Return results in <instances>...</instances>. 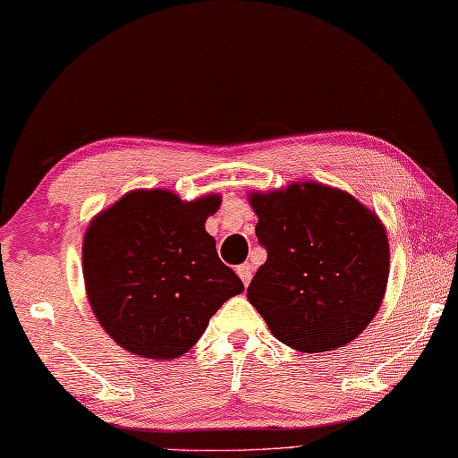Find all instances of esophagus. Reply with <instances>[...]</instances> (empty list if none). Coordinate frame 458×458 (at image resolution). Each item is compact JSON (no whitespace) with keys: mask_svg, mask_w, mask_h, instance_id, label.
I'll return each instance as SVG.
<instances>
[{"mask_svg":"<svg viewBox=\"0 0 458 458\" xmlns=\"http://www.w3.org/2000/svg\"><path fill=\"white\" fill-rule=\"evenodd\" d=\"M237 275H239V278L242 281V284L247 286L250 283V276H253V267H250L249 263H242V265L237 267Z\"/></svg>","mask_w":458,"mask_h":458,"instance_id":"1","label":"esophagus"}]
</instances>
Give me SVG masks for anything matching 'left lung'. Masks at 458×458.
<instances>
[{"mask_svg": "<svg viewBox=\"0 0 458 458\" xmlns=\"http://www.w3.org/2000/svg\"><path fill=\"white\" fill-rule=\"evenodd\" d=\"M267 260L249 302L278 342L304 353L344 348L384 302L389 242L384 223L352 193L318 182L250 191Z\"/></svg>", "mask_w": 458, "mask_h": 458, "instance_id": "obj_1", "label": "left lung"}]
</instances>
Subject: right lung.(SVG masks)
<instances>
[{
  "mask_svg": "<svg viewBox=\"0 0 458 458\" xmlns=\"http://www.w3.org/2000/svg\"><path fill=\"white\" fill-rule=\"evenodd\" d=\"M219 205V193L185 201L164 188L134 190L92 217L82 239L87 298L120 348L180 358L223 302L245 291L205 231Z\"/></svg>",
  "mask_w": 458,
  "mask_h": 458,
  "instance_id": "right-lung-1",
  "label": "right lung"
}]
</instances>
